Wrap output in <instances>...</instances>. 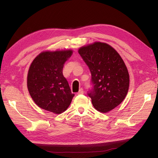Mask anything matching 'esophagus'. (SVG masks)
Instances as JSON below:
<instances>
[{"label":"esophagus","mask_w":158,"mask_h":158,"mask_svg":"<svg viewBox=\"0 0 158 158\" xmlns=\"http://www.w3.org/2000/svg\"><path fill=\"white\" fill-rule=\"evenodd\" d=\"M84 89H83L82 88H80V90H79V92H78V94H78V95H80V94H84Z\"/></svg>","instance_id":"obj_1"}]
</instances>
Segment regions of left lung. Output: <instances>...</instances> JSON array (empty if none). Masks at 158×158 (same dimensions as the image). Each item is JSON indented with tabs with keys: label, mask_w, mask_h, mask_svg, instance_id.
<instances>
[{
	"label": "left lung",
	"mask_w": 158,
	"mask_h": 158,
	"mask_svg": "<svg viewBox=\"0 0 158 158\" xmlns=\"http://www.w3.org/2000/svg\"><path fill=\"white\" fill-rule=\"evenodd\" d=\"M88 66L92 88L88 95L95 109L107 113L118 106L127 94L129 74L118 52L107 44L95 42L78 50Z\"/></svg>",
	"instance_id": "8db88e82"
}]
</instances>
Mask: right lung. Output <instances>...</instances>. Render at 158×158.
<instances>
[{"label":"right lung","instance_id":"add662e5","mask_svg":"<svg viewBox=\"0 0 158 158\" xmlns=\"http://www.w3.org/2000/svg\"><path fill=\"white\" fill-rule=\"evenodd\" d=\"M72 54L71 50L43 52L33 60L27 85L31 98L40 107L60 114L70 106L74 94L64 77L63 69Z\"/></svg>","mask_w":158,"mask_h":158}]
</instances>
